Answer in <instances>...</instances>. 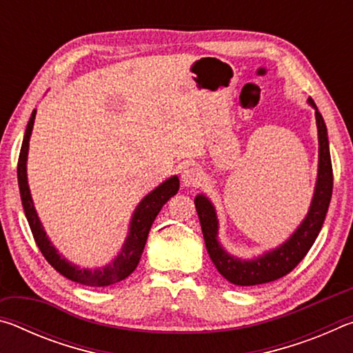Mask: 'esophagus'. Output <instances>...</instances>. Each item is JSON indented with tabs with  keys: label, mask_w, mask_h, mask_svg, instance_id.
<instances>
[{
	"label": "esophagus",
	"mask_w": 353,
	"mask_h": 353,
	"mask_svg": "<svg viewBox=\"0 0 353 353\" xmlns=\"http://www.w3.org/2000/svg\"><path fill=\"white\" fill-rule=\"evenodd\" d=\"M201 171L199 168H196V166H187L182 171V183L185 185V187H196L201 182Z\"/></svg>",
	"instance_id": "esophagus-1"
}]
</instances>
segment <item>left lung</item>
<instances>
[{
    "mask_svg": "<svg viewBox=\"0 0 353 353\" xmlns=\"http://www.w3.org/2000/svg\"><path fill=\"white\" fill-rule=\"evenodd\" d=\"M308 104L314 109L316 126H318L319 141V162L318 177H316L313 199L310 202L307 216L297 225L288 240L271 250H266L254 259H240V256L227 252L221 244L219 219L216 208L205 194H198L194 198L196 212L201 221L202 235H204L207 252L210 255L214 268L225 280L240 286H254L270 283L286 276L302 261L303 256L312 249L324 224L325 214L330 205L333 190V171L330 160V148H328V135L324 118L316 107L314 101L308 98Z\"/></svg>",
    "mask_w": 353,
    "mask_h": 353,
    "instance_id": "left-lung-1",
    "label": "left lung"
}]
</instances>
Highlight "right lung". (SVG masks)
Returning a JSON list of instances; mask_svg holds the SVG:
<instances>
[{"label":"right lung","mask_w":353,"mask_h":353,"mask_svg":"<svg viewBox=\"0 0 353 353\" xmlns=\"http://www.w3.org/2000/svg\"><path fill=\"white\" fill-rule=\"evenodd\" d=\"M35 113H37V110H32V115L29 118L19 157V168H17L21 204L23 208H25L26 219L29 223V227H31L35 243H37V246L41 250V254H43L46 261L50 263L57 272H61L63 277L73 280L76 283L87 286H109L117 282H121V280L129 277L130 274L135 271L137 265H139L143 249H145V244L148 240V234L149 230H151V225L155 216H157L160 210H162V207L166 202L179 191V177L171 176L170 179H166L165 182L160 183L159 187H155L151 193H148L145 198L140 201V204L137 205L132 213V218H130L129 232L126 240L123 243L121 250H119V254L109 263V265L97 268V270L77 266L59 254L54 244L51 243L50 236L46 235L43 225L40 223L37 210H35L34 207L31 190H29L26 163L29 152V140H31Z\"/></svg>","instance_id":"right-lung-1"}]
</instances>
